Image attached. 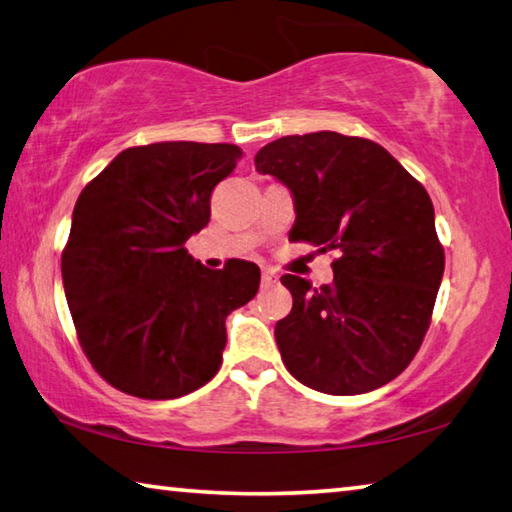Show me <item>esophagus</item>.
Here are the masks:
<instances>
[{"label": "esophagus", "instance_id": "esophagus-1", "mask_svg": "<svg viewBox=\"0 0 512 512\" xmlns=\"http://www.w3.org/2000/svg\"><path fill=\"white\" fill-rule=\"evenodd\" d=\"M277 282V275L273 268H264L262 271V287H271V284Z\"/></svg>", "mask_w": 512, "mask_h": 512}]
</instances>
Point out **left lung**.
I'll return each instance as SVG.
<instances>
[{
	"label": "left lung",
	"mask_w": 512,
	"mask_h": 512,
	"mask_svg": "<svg viewBox=\"0 0 512 512\" xmlns=\"http://www.w3.org/2000/svg\"><path fill=\"white\" fill-rule=\"evenodd\" d=\"M255 169L289 187L291 241L341 253L320 289L282 275L293 296L275 325L284 366L327 395L388 384L420 350L445 271L427 189L384 146L334 131L280 137Z\"/></svg>",
	"instance_id": "1"
}]
</instances>
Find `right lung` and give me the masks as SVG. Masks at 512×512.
I'll return each mask as SVG.
<instances>
[{
  "label": "right lung",
  "mask_w": 512,
  "mask_h": 512,
  "mask_svg": "<svg viewBox=\"0 0 512 512\" xmlns=\"http://www.w3.org/2000/svg\"><path fill=\"white\" fill-rule=\"evenodd\" d=\"M235 144L155 142L121 151L74 205L63 287L79 343L117 391L173 400L221 368L225 318L259 289V268L210 271L185 241L210 221Z\"/></svg>",
  "instance_id": "right-lung-1"
}]
</instances>
